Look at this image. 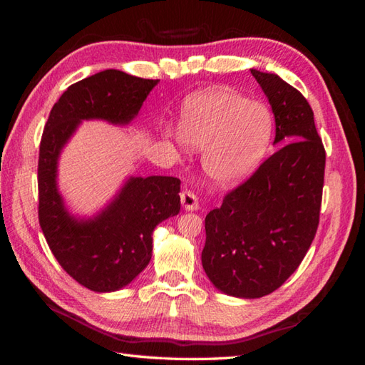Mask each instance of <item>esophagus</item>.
Listing matches in <instances>:
<instances>
[{"label":"esophagus","instance_id":"esophagus-1","mask_svg":"<svg viewBox=\"0 0 365 365\" xmlns=\"http://www.w3.org/2000/svg\"><path fill=\"white\" fill-rule=\"evenodd\" d=\"M180 199H182V205L185 210H197L199 208V200L195 192L190 190H183L180 192Z\"/></svg>","mask_w":365,"mask_h":365}]
</instances>
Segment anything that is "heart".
<instances>
[{"mask_svg":"<svg viewBox=\"0 0 365 365\" xmlns=\"http://www.w3.org/2000/svg\"><path fill=\"white\" fill-rule=\"evenodd\" d=\"M273 119L267 106L238 92L213 89L192 96L183 106L178 143L202 152L205 174L218 187L238 185L267 152Z\"/></svg>","mask_w":365,"mask_h":365,"instance_id":"obj_1","label":"heart"}]
</instances>
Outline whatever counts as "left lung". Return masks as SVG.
<instances>
[{"label":"left lung","instance_id":"8db88e82","mask_svg":"<svg viewBox=\"0 0 365 365\" xmlns=\"http://www.w3.org/2000/svg\"><path fill=\"white\" fill-rule=\"evenodd\" d=\"M286 144L205 216L202 267L216 289L260 298L289 279L320 221L327 152L306 97L274 73L251 68Z\"/></svg>","mask_w":365,"mask_h":365}]
</instances>
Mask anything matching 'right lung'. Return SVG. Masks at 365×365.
<instances>
[{"label":"right lung","instance_id":"add662e5","mask_svg":"<svg viewBox=\"0 0 365 365\" xmlns=\"http://www.w3.org/2000/svg\"><path fill=\"white\" fill-rule=\"evenodd\" d=\"M158 80L103 71L68 86L51 108L38 147V224L66 273L94 292H114L149 265L152 232L180 212L177 177H133L105 212L89 221L68 216L56 190L59 152L83 119L127 123Z\"/></svg>","mask_w":365,"mask_h":365}]
</instances>
